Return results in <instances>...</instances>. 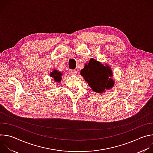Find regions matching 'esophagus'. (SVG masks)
<instances>
[{"instance_id":"esophagus-1","label":"esophagus","mask_w":153,"mask_h":153,"mask_svg":"<svg viewBox=\"0 0 153 153\" xmlns=\"http://www.w3.org/2000/svg\"><path fill=\"white\" fill-rule=\"evenodd\" d=\"M70 73L71 74H77V71L75 70H71L70 71Z\"/></svg>"}]
</instances>
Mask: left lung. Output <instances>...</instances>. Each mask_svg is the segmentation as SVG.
<instances>
[{
  "mask_svg": "<svg viewBox=\"0 0 153 153\" xmlns=\"http://www.w3.org/2000/svg\"><path fill=\"white\" fill-rule=\"evenodd\" d=\"M80 74L96 93H100L105 90L110 89L114 83L113 79L110 78L113 76L110 67L104 66L94 59L85 65Z\"/></svg>",
  "mask_w": 153,
  "mask_h": 153,
  "instance_id": "obj_1",
  "label": "left lung"
}]
</instances>
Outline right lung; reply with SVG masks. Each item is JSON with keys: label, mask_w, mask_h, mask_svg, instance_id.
Instances as JSON below:
<instances>
[{"label": "right lung", "mask_w": 153, "mask_h": 153, "mask_svg": "<svg viewBox=\"0 0 153 153\" xmlns=\"http://www.w3.org/2000/svg\"><path fill=\"white\" fill-rule=\"evenodd\" d=\"M51 77H53L56 82H60L62 79L61 76L62 73L60 72H58L57 70H54L53 72L51 73L50 74Z\"/></svg>", "instance_id": "1"}]
</instances>
